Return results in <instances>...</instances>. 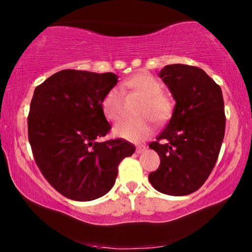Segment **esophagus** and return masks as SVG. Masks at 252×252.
Segmentation results:
<instances>
[{
  "label": "esophagus",
  "instance_id": "obj_1",
  "mask_svg": "<svg viewBox=\"0 0 252 252\" xmlns=\"http://www.w3.org/2000/svg\"><path fill=\"white\" fill-rule=\"evenodd\" d=\"M147 148L144 146H142V147H137V148H136V153H137V154H142V153H144V150H146Z\"/></svg>",
  "mask_w": 252,
  "mask_h": 252
}]
</instances>
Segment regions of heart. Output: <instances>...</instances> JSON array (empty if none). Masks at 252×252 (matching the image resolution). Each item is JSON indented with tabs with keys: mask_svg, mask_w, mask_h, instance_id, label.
Listing matches in <instances>:
<instances>
[{
	"mask_svg": "<svg viewBox=\"0 0 252 252\" xmlns=\"http://www.w3.org/2000/svg\"><path fill=\"white\" fill-rule=\"evenodd\" d=\"M121 88L143 97L140 108V114L143 116L122 120L115 124L112 134L122 140L141 142L146 140L154 129V121L148 114L152 113L156 121L162 122L172 114V100L162 92L161 83L146 71L138 72L124 80ZM102 110L104 116L109 121H117L121 117L123 111V98L120 89L109 90L102 100Z\"/></svg>",
	"mask_w": 252,
	"mask_h": 252,
	"instance_id": "b5f03b06",
	"label": "heart"
}]
</instances>
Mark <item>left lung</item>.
Instances as JSON below:
<instances>
[{
	"instance_id": "8db88e82",
	"label": "left lung",
	"mask_w": 252,
	"mask_h": 252,
	"mask_svg": "<svg viewBox=\"0 0 252 252\" xmlns=\"http://www.w3.org/2000/svg\"><path fill=\"white\" fill-rule=\"evenodd\" d=\"M158 77L168 86L175 106L166 128L149 144L161 161L149 181L163 194L187 195L204 185L220 152L225 134L221 89L195 66L167 65Z\"/></svg>"
}]
</instances>
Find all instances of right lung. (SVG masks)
Segmentation results:
<instances>
[{
    "mask_svg": "<svg viewBox=\"0 0 252 252\" xmlns=\"http://www.w3.org/2000/svg\"><path fill=\"white\" fill-rule=\"evenodd\" d=\"M118 82L111 72L63 70L34 90L28 138L35 162L52 186L71 200L105 195L118 164L135 152L122 138L98 142L111 129L102 100Z\"/></svg>",
    "mask_w": 252,
    "mask_h": 252,
    "instance_id": "add662e5",
    "label": "right lung"
}]
</instances>
